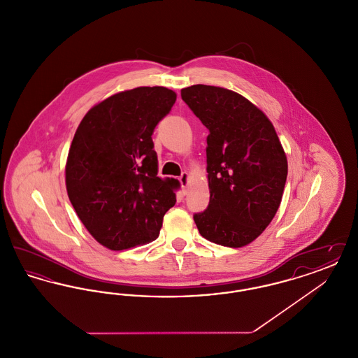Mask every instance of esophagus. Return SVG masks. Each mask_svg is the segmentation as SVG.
Masks as SVG:
<instances>
[{
	"mask_svg": "<svg viewBox=\"0 0 358 358\" xmlns=\"http://www.w3.org/2000/svg\"><path fill=\"white\" fill-rule=\"evenodd\" d=\"M187 181H189V173L184 171V173L180 176V182H181V187L184 189V192L187 189Z\"/></svg>",
	"mask_w": 358,
	"mask_h": 358,
	"instance_id": "esophagus-1",
	"label": "esophagus"
}]
</instances>
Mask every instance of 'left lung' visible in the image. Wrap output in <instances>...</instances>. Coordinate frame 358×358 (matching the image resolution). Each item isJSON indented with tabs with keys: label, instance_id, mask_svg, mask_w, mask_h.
<instances>
[{
	"label": "left lung",
	"instance_id": "1",
	"mask_svg": "<svg viewBox=\"0 0 358 358\" xmlns=\"http://www.w3.org/2000/svg\"><path fill=\"white\" fill-rule=\"evenodd\" d=\"M181 98L209 130V204L193 219L203 238L238 248L271 222L287 178V158L273 123L231 90L194 85Z\"/></svg>",
	"mask_w": 358,
	"mask_h": 358
}]
</instances>
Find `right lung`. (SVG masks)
Wrapping results in <instances>:
<instances>
[{
  "instance_id": "1",
  "label": "right lung",
  "mask_w": 358,
  "mask_h": 358,
  "mask_svg": "<svg viewBox=\"0 0 358 358\" xmlns=\"http://www.w3.org/2000/svg\"><path fill=\"white\" fill-rule=\"evenodd\" d=\"M177 99L166 87H138L94 106L69 148L66 185L87 231L120 251L150 243L176 204L174 178L157 176L154 129Z\"/></svg>"
}]
</instances>
